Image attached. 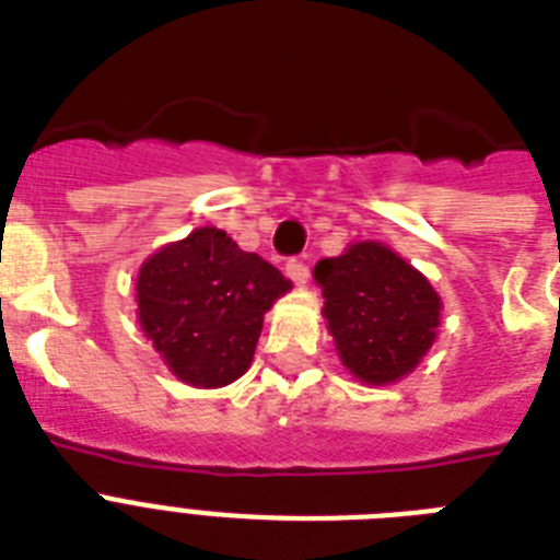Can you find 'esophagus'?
<instances>
[{"label":"esophagus","mask_w":560,"mask_h":560,"mask_svg":"<svg viewBox=\"0 0 560 560\" xmlns=\"http://www.w3.org/2000/svg\"><path fill=\"white\" fill-rule=\"evenodd\" d=\"M284 270H288L290 279L299 281V284H305L307 276H311V267H307V261H302V258H290V261L284 264Z\"/></svg>","instance_id":"esophagus-1"}]
</instances>
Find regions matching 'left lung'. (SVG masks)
<instances>
[{"instance_id":"left-lung-1","label":"left lung","mask_w":560,"mask_h":560,"mask_svg":"<svg viewBox=\"0 0 560 560\" xmlns=\"http://www.w3.org/2000/svg\"><path fill=\"white\" fill-rule=\"evenodd\" d=\"M314 276L342 363L363 383L398 381L433 346L442 302L421 272L383 244L363 241L340 258H323Z\"/></svg>"}]
</instances>
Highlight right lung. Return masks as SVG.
Here are the masks:
<instances>
[{
    "label": "right lung",
    "instance_id": "obj_1",
    "mask_svg": "<svg viewBox=\"0 0 560 560\" xmlns=\"http://www.w3.org/2000/svg\"><path fill=\"white\" fill-rule=\"evenodd\" d=\"M290 281L223 229L197 232L139 270V323L168 369L191 386H226L249 369L264 314Z\"/></svg>",
    "mask_w": 560,
    "mask_h": 560
}]
</instances>
